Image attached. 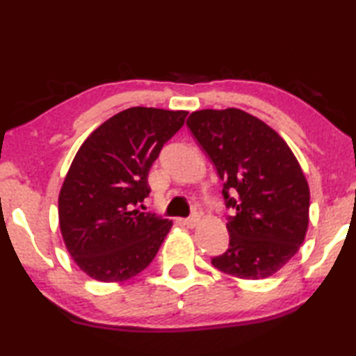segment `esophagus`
I'll list each match as a JSON object with an SVG mask.
<instances>
[{"mask_svg": "<svg viewBox=\"0 0 356 356\" xmlns=\"http://www.w3.org/2000/svg\"><path fill=\"white\" fill-rule=\"evenodd\" d=\"M198 222H200V218H198V214H193V216H190V218H187V219H185V221H184L185 226L190 227V229L197 226Z\"/></svg>", "mask_w": 356, "mask_h": 356, "instance_id": "1", "label": "esophagus"}]
</instances>
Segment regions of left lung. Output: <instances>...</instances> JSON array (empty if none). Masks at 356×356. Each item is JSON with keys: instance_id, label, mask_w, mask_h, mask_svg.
Listing matches in <instances>:
<instances>
[{"instance_id": "left-lung-1", "label": "left lung", "mask_w": 356, "mask_h": 356, "mask_svg": "<svg viewBox=\"0 0 356 356\" xmlns=\"http://www.w3.org/2000/svg\"><path fill=\"white\" fill-rule=\"evenodd\" d=\"M187 126L224 180L229 248L211 259L240 279H266L287 264L308 229L309 187L284 138L237 108L202 109Z\"/></svg>"}]
</instances>
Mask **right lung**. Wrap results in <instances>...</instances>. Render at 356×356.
<instances>
[{
    "label": "right lung",
    "instance_id": "obj_1",
    "mask_svg": "<svg viewBox=\"0 0 356 356\" xmlns=\"http://www.w3.org/2000/svg\"><path fill=\"white\" fill-rule=\"evenodd\" d=\"M187 111L135 106L103 122L82 143L59 192V227L77 266L121 282L156 257L172 222L138 207L148 172Z\"/></svg>",
    "mask_w": 356,
    "mask_h": 356
}]
</instances>
